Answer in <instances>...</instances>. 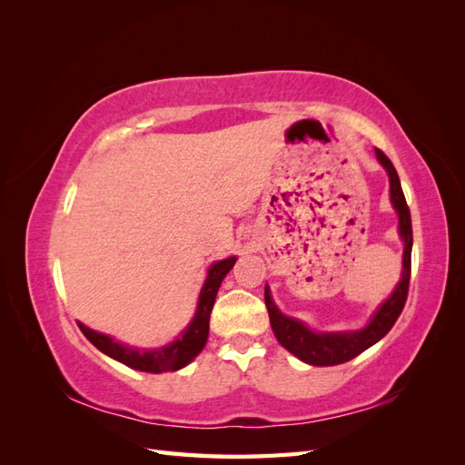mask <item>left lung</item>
Here are the masks:
<instances>
[{
    "mask_svg": "<svg viewBox=\"0 0 465 465\" xmlns=\"http://www.w3.org/2000/svg\"><path fill=\"white\" fill-rule=\"evenodd\" d=\"M376 157L382 163L390 176V195L391 203L398 209L400 215V234L405 242L403 248V272L401 281L391 297L378 308V312L372 316L371 323L364 330L349 331V333H316L308 330L304 323L283 316L270 297V289H265V306L270 312L272 330L277 337V341L283 345L294 357L301 361L314 364V367H333L361 355L371 345L382 340V337L391 330L393 323L400 318L407 292H410V279H411V246H413V231H411V213L407 207L405 195L400 184V176L393 168L391 161L386 157L384 151L376 149Z\"/></svg>",
    "mask_w": 465,
    "mask_h": 465,
    "instance_id": "1",
    "label": "left lung"
}]
</instances>
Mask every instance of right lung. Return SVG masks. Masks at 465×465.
<instances>
[{
	"mask_svg": "<svg viewBox=\"0 0 465 465\" xmlns=\"http://www.w3.org/2000/svg\"><path fill=\"white\" fill-rule=\"evenodd\" d=\"M234 262L236 258H229L209 267L205 285L200 292L198 311H195V316L188 326V330L171 345L154 349V351H137V349L124 347L112 340V337L89 330L87 326H83V323H79V330L98 351H103L104 355L124 362L125 367L143 371V372H154V374L166 372V371H178L182 367H186V364L195 355H200V351L203 349L207 341V333H209V316H211V311H213L217 291L221 287V281L231 272Z\"/></svg>",
	"mask_w": 465,
	"mask_h": 465,
	"instance_id": "obj_1",
	"label": "right lung"
}]
</instances>
